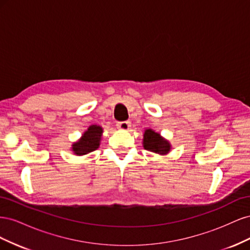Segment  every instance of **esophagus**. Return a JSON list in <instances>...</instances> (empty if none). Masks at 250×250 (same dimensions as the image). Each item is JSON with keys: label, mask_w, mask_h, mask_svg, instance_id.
<instances>
[{"label": "esophagus", "mask_w": 250, "mask_h": 250, "mask_svg": "<svg viewBox=\"0 0 250 250\" xmlns=\"http://www.w3.org/2000/svg\"><path fill=\"white\" fill-rule=\"evenodd\" d=\"M117 127L119 128V129L127 130L128 128L130 127V123L128 122V121H123V122H118V123H117Z\"/></svg>", "instance_id": "1"}]
</instances>
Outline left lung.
<instances>
[{"mask_svg":"<svg viewBox=\"0 0 250 250\" xmlns=\"http://www.w3.org/2000/svg\"><path fill=\"white\" fill-rule=\"evenodd\" d=\"M144 148L151 152L166 154L170 151V144L160 137V134L151 129L144 133Z\"/></svg>","mask_w":250,"mask_h":250,"instance_id":"obj_1","label":"left lung"}]
</instances>
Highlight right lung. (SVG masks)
Wrapping results in <instances>:
<instances>
[{
    "label": "right lung",
    "instance_id": "add662e5",
    "mask_svg": "<svg viewBox=\"0 0 250 250\" xmlns=\"http://www.w3.org/2000/svg\"><path fill=\"white\" fill-rule=\"evenodd\" d=\"M102 128L97 125L90 126L83 137L73 145V151L77 155H84L95 151L100 145Z\"/></svg>",
    "mask_w": 250,
    "mask_h": 250
}]
</instances>
